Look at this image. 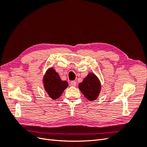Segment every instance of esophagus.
Instances as JSON below:
<instances>
[{"mask_svg": "<svg viewBox=\"0 0 147 147\" xmlns=\"http://www.w3.org/2000/svg\"><path fill=\"white\" fill-rule=\"evenodd\" d=\"M76 84H77V83H76V82H75V81L70 82V85H72L73 86H76Z\"/></svg>", "mask_w": 147, "mask_h": 147, "instance_id": "34e87169", "label": "esophagus"}]
</instances>
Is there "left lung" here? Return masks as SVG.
I'll return each instance as SVG.
<instances>
[{
    "mask_svg": "<svg viewBox=\"0 0 147 147\" xmlns=\"http://www.w3.org/2000/svg\"><path fill=\"white\" fill-rule=\"evenodd\" d=\"M78 88L88 100L92 101L96 100L99 95L101 83L94 74L89 73L83 82L79 83Z\"/></svg>",
    "mask_w": 147,
    "mask_h": 147,
    "instance_id": "1",
    "label": "left lung"
}]
</instances>
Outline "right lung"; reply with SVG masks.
Here are the masks:
<instances>
[{
  "instance_id": "1",
  "label": "right lung",
  "mask_w": 147,
  "mask_h": 147,
  "mask_svg": "<svg viewBox=\"0 0 147 147\" xmlns=\"http://www.w3.org/2000/svg\"><path fill=\"white\" fill-rule=\"evenodd\" d=\"M43 83L47 94L53 100L59 98L69 85L66 81L62 80L58 73L53 67L47 70L43 78Z\"/></svg>"
}]
</instances>
